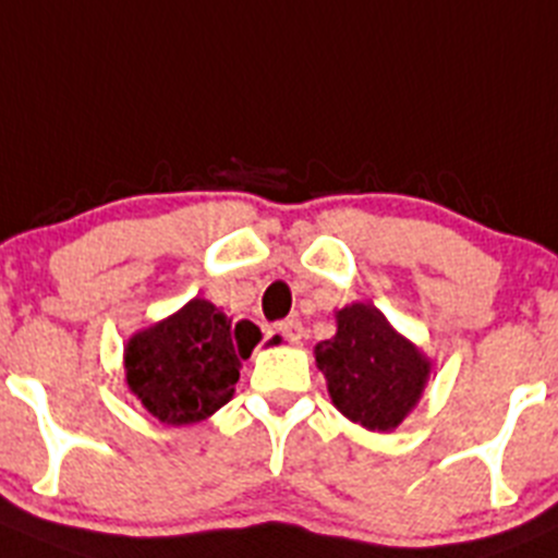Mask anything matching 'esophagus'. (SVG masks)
Listing matches in <instances>:
<instances>
[{
    "label": "esophagus",
    "mask_w": 558,
    "mask_h": 558,
    "mask_svg": "<svg viewBox=\"0 0 558 558\" xmlns=\"http://www.w3.org/2000/svg\"><path fill=\"white\" fill-rule=\"evenodd\" d=\"M276 331L282 333L290 344H301V339H304V326H301V320H295V317L293 320L279 323V328H276Z\"/></svg>",
    "instance_id": "esophagus-1"
}]
</instances>
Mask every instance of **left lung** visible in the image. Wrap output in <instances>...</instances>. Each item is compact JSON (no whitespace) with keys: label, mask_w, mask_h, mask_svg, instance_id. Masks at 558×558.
<instances>
[{"label":"left lung","mask_w":558,"mask_h":558,"mask_svg":"<svg viewBox=\"0 0 558 558\" xmlns=\"http://www.w3.org/2000/svg\"><path fill=\"white\" fill-rule=\"evenodd\" d=\"M337 333L315 344V362L333 408L373 433H391L418 405L433 362L384 312L353 301L333 312Z\"/></svg>","instance_id":"8db88e82"}]
</instances>
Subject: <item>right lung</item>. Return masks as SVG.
I'll use <instances>...</instances> for the list:
<instances>
[{
	"label": "right lung",
	"mask_w": 558,
	"mask_h": 558,
	"mask_svg": "<svg viewBox=\"0 0 558 558\" xmlns=\"http://www.w3.org/2000/svg\"><path fill=\"white\" fill-rule=\"evenodd\" d=\"M259 339L252 320L235 323L221 306L191 299L125 342V386L169 427L205 422L232 400L243 362Z\"/></svg>",
	"instance_id": "obj_1"
}]
</instances>
